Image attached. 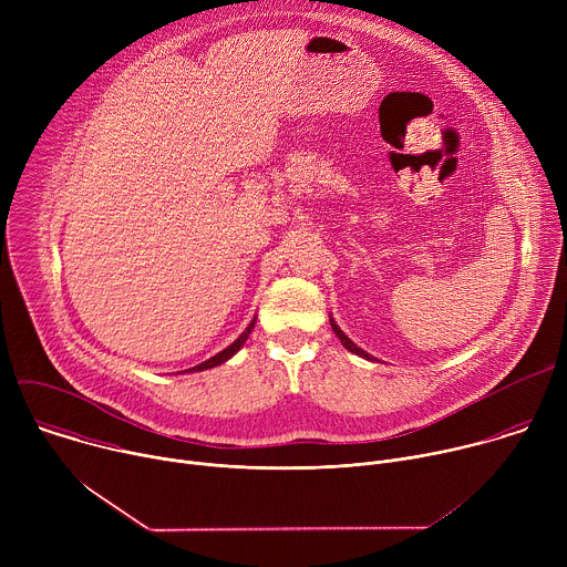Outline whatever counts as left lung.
Instances as JSON below:
<instances>
[{"label": "left lung", "instance_id": "1", "mask_svg": "<svg viewBox=\"0 0 567 567\" xmlns=\"http://www.w3.org/2000/svg\"><path fill=\"white\" fill-rule=\"evenodd\" d=\"M330 326H332V330H334V334L341 339V343H343V348H348L352 354H359V357H363V359H368V361H377L374 357H370L365 350H361L359 346H354L346 334H343V330L337 326V322H334V318H330Z\"/></svg>", "mask_w": 567, "mask_h": 567}]
</instances>
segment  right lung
Instances as JSON below:
<instances>
[{
	"mask_svg": "<svg viewBox=\"0 0 567 567\" xmlns=\"http://www.w3.org/2000/svg\"><path fill=\"white\" fill-rule=\"evenodd\" d=\"M254 326H256V318L249 322V328L241 332L239 337H237V341H233L226 350H221L219 354H215V357H210L208 361H204V363H199V365H195V368H190V370H184V372H202V370H208V368H215V365H219V363H224V361H228L233 354H237V350L247 343V339H249V334H251V330H254Z\"/></svg>",
	"mask_w": 567,
	"mask_h": 567,
	"instance_id": "obj_1",
	"label": "right lung"
}]
</instances>
